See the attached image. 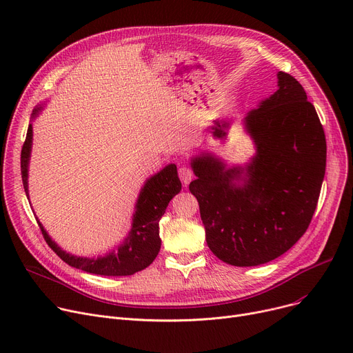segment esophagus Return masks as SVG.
Here are the masks:
<instances>
[{"label":"esophagus","mask_w":353,"mask_h":353,"mask_svg":"<svg viewBox=\"0 0 353 353\" xmlns=\"http://www.w3.org/2000/svg\"><path fill=\"white\" fill-rule=\"evenodd\" d=\"M193 176H194L193 170L190 169V167H188V165H181L180 169H179V177H180V180H181V183L184 184V186H186V184H189L192 181Z\"/></svg>","instance_id":"esophagus-1"}]
</instances>
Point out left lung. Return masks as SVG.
<instances>
[{
    "instance_id": "left-lung-1",
    "label": "left lung",
    "mask_w": 353,
    "mask_h": 353,
    "mask_svg": "<svg viewBox=\"0 0 353 353\" xmlns=\"http://www.w3.org/2000/svg\"><path fill=\"white\" fill-rule=\"evenodd\" d=\"M277 85L245 119L256 144L245 169H226L210 153L192 160L197 179L189 189L199 201L208 246L233 266L263 265L288 252L309 228L321 194L323 127L298 80L279 71Z\"/></svg>"
}]
</instances>
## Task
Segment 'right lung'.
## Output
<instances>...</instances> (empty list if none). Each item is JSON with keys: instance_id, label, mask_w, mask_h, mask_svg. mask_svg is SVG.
I'll return each instance as SVG.
<instances>
[{"instance_id": "obj_1", "label": "right lung", "mask_w": 353, "mask_h": 353, "mask_svg": "<svg viewBox=\"0 0 353 353\" xmlns=\"http://www.w3.org/2000/svg\"><path fill=\"white\" fill-rule=\"evenodd\" d=\"M40 108L32 111V119L39 113ZM32 143V125H28L27 137L21 150V177L26 194L28 196V161ZM181 190V183L177 176L176 164L165 165L163 170L148 179L136 203V213L133 214V225L128 236L119 246L105 256L99 257H79L70 254L44 230L40 221L39 223L47 245L57 253V256L67 265L76 269H81L88 273L101 276H130L150 266L160 252L161 240L159 236V221L165 212L169 201Z\"/></svg>"}]
</instances>
